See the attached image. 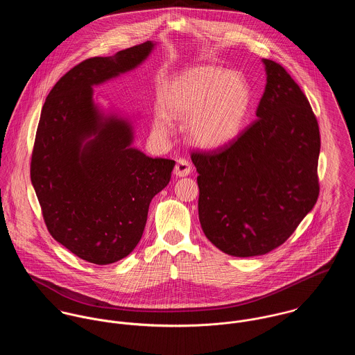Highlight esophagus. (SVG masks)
Wrapping results in <instances>:
<instances>
[{"mask_svg":"<svg viewBox=\"0 0 355 355\" xmlns=\"http://www.w3.org/2000/svg\"><path fill=\"white\" fill-rule=\"evenodd\" d=\"M190 172H191V164H190L186 158H179V159L176 161L173 173H175L176 176H179V178H184V176H187Z\"/></svg>","mask_w":355,"mask_h":355,"instance_id":"1","label":"esophagus"}]
</instances>
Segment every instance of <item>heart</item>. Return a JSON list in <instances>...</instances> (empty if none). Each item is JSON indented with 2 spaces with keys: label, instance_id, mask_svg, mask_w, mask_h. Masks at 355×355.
Segmentation results:
<instances>
[{
  "label": "heart",
  "instance_id": "1",
  "mask_svg": "<svg viewBox=\"0 0 355 355\" xmlns=\"http://www.w3.org/2000/svg\"><path fill=\"white\" fill-rule=\"evenodd\" d=\"M252 93L246 78L216 65H201L176 75L159 94L161 112L154 130L166 135L171 120H186V135L203 149H217L242 131Z\"/></svg>",
  "mask_w": 355,
  "mask_h": 355
}]
</instances>
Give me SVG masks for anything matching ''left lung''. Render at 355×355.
<instances>
[{"label": "left lung", "instance_id": "obj_1", "mask_svg": "<svg viewBox=\"0 0 355 355\" xmlns=\"http://www.w3.org/2000/svg\"><path fill=\"white\" fill-rule=\"evenodd\" d=\"M257 120L213 152H193L203 234L234 257L283 245L317 202L320 130L304 92L272 60Z\"/></svg>", "mask_w": 355, "mask_h": 355}]
</instances>
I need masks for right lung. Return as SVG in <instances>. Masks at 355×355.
Here are the masks:
<instances>
[{
	"label": "right lung",
	"instance_id": "1",
	"mask_svg": "<svg viewBox=\"0 0 355 355\" xmlns=\"http://www.w3.org/2000/svg\"><path fill=\"white\" fill-rule=\"evenodd\" d=\"M153 48L148 41L82 61L54 85L41 112L31 183L51 236L92 263H113L135 249L153 197L175 166L131 148V123L105 116L93 101V86L137 68Z\"/></svg>",
	"mask_w": 355,
	"mask_h": 355
}]
</instances>
